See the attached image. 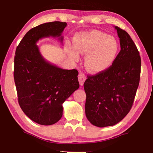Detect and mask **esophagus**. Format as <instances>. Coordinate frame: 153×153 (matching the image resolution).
<instances>
[{"label":"esophagus","mask_w":153,"mask_h":153,"mask_svg":"<svg viewBox=\"0 0 153 153\" xmlns=\"http://www.w3.org/2000/svg\"><path fill=\"white\" fill-rule=\"evenodd\" d=\"M86 77L85 76V75L84 74H79V76H78V80H79V84L80 86H82L83 84H84V83L85 82V80H86Z\"/></svg>","instance_id":"obj_1"}]
</instances>
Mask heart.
<instances>
[{"label": "heart", "mask_w": 153, "mask_h": 153, "mask_svg": "<svg viewBox=\"0 0 153 153\" xmlns=\"http://www.w3.org/2000/svg\"><path fill=\"white\" fill-rule=\"evenodd\" d=\"M118 51L115 38L99 30H92L77 33L74 37V47L69 53L74 60L79 59V53L86 54L85 66L92 74H100L108 69L115 61Z\"/></svg>", "instance_id": "obj_1"}]
</instances>
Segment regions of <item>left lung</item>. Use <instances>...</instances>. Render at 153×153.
Segmentation results:
<instances>
[{
	"mask_svg": "<svg viewBox=\"0 0 153 153\" xmlns=\"http://www.w3.org/2000/svg\"><path fill=\"white\" fill-rule=\"evenodd\" d=\"M121 51L109 68L88 76L85 112L92 125L104 128L120 122L132 107L140 77L141 59L136 46L125 30L115 26Z\"/></svg>",
	"mask_w": 153,
	"mask_h": 153,
	"instance_id": "obj_1",
	"label": "left lung"
}]
</instances>
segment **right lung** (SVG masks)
Masks as SVG:
<instances>
[{
  "label": "right lung",
  "mask_w": 153,
  "mask_h": 153,
  "mask_svg": "<svg viewBox=\"0 0 153 153\" xmlns=\"http://www.w3.org/2000/svg\"><path fill=\"white\" fill-rule=\"evenodd\" d=\"M66 22L42 24L28 31L15 51L14 79L18 102L30 120L40 125L50 126L63 115V103L79 88L76 69H63L49 63L36 45L45 38L62 35Z\"/></svg>",
  "instance_id": "right-lung-1"
}]
</instances>
